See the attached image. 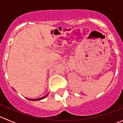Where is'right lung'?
I'll use <instances>...</instances> for the list:
<instances>
[{
  "label": "right lung",
  "mask_w": 123,
  "mask_h": 123,
  "mask_svg": "<svg viewBox=\"0 0 123 123\" xmlns=\"http://www.w3.org/2000/svg\"><path fill=\"white\" fill-rule=\"evenodd\" d=\"M48 94L47 95H45V96H43V97H42V98H37V99H29V100H31V101H38V100H41V99H44L45 98H46Z\"/></svg>",
  "instance_id": "add662e5"
}]
</instances>
